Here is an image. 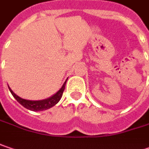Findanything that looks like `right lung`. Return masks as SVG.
I'll return each instance as SVG.
<instances>
[{
	"label": "right lung",
	"instance_id": "right-lung-1",
	"mask_svg": "<svg viewBox=\"0 0 149 149\" xmlns=\"http://www.w3.org/2000/svg\"><path fill=\"white\" fill-rule=\"evenodd\" d=\"M65 86H66V82L63 84V86L61 87V88L56 94H54L52 97L49 98L47 100L39 101H32L23 100L22 98L18 97L17 94H15L10 88H9V90H10V92L12 93L13 96L17 100V101L19 104H21L24 108L33 110V111H40V110H45V109H49L52 106H54L55 104H56L57 103L60 101L62 94H63L64 89H65Z\"/></svg>",
	"mask_w": 149,
	"mask_h": 149
}]
</instances>
